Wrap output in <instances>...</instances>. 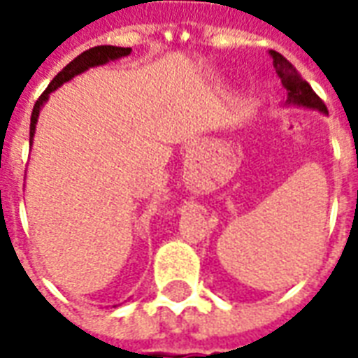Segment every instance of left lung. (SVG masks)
Listing matches in <instances>:
<instances>
[{
	"mask_svg": "<svg viewBox=\"0 0 358 358\" xmlns=\"http://www.w3.org/2000/svg\"><path fill=\"white\" fill-rule=\"evenodd\" d=\"M270 57H272V65L276 69V74L280 76V80H282V86L287 92V99H285L287 105L293 103V105H301V107L320 110L324 115L328 113L322 99L313 92V88L308 86L307 80L301 78V74L295 71V66L284 55H280L278 51H270Z\"/></svg>",
	"mask_w": 358,
	"mask_h": 358,
	"instance_id": "8db88e82",
	"label": "left lung"
}]
</instances>
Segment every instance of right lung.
<instances>
[{
  "instance_id": "1",
  "label": "right lung",
  "mask_w": 358,
  "mask_h": 358,
  "mask_svg": "<svg viewBox=\"0 0 358 358\" xmlns=\"http://www.w3.org/2000/svg\"><path fill=\"white\" fill-rule=\"evenodd\" d=\"M130 48H117V45H97V48H92V50L84 51L80 53L78 57L71 61L69 65L61 71V73L50 82V86L45 88L40 97H38V101L34 103V109H32V117H30V143H32V138H34L36 132V122H38V117H40V109H42V105L48 101V97H50L51 92H55L59 86H63L65 82H69L71 78H74L76 74L84 73V71H88L90 66H99L105 65V63H109V61H115V59L126 57V55H130Z\"/></svg>"
}]
</instances>
